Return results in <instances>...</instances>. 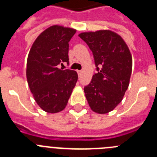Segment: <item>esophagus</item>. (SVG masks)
I'll list each match as a JSON object with an SVG mask.
<instances>
[{
	"mask_svg": "<svg viewBox=\"0 0 157 157\" xmlns=\"http://www.w3.org/2000/svg\"><path fill=\"white\" fill-rule=\"evenodd\" d=\"M82 73V71H78V75H81Z\"/></svg>",
	"mask_w": 157,
	"mask_h": 157,
	"instance_id": "1",
	"label": "esophagus"
}]
</instances>
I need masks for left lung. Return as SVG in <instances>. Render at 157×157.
I'll return each instance as SVG.
<instances>
[{
	"instance_id": "obj_1",
	"label": "left lung",
	"mask_w": 157,
	"mask_h": 157,
	"mask_svg": "<svg viewBox=\"0 0 157 157\" xmlns=\"http://www.w3.org/2000/svg\"><path fill=\"white\" fill-rule=\"evenodd\" d=\"M78 36L92 50L98 72L84 88L90 108L103 114L121 102L129 86L132 57L121 36L111 30L82 33Z\"/></svg>"
}]
</instances>
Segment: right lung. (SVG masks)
<instances>
[{"label": "right lung", "instance_id": "add662e5", "mask_svg": "<svg viewBox=\"0 0 157 157\" xmlns=\"http://www.w3.org/2000/svg\"><path fill=\"white\" fill-rule=\"evenodd\" d=\"M75 33V29L52 25L39 35L29 53V87L37 104L47 113L65 108L77 82L75 71L57 67L63 62L69 63L68 42Z\"/></svg>", "mask_w": 157, "mask_h": 157}]
</instances>
